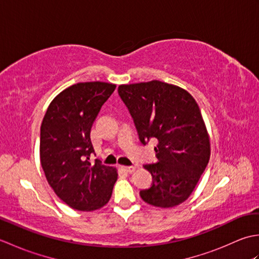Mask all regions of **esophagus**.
<instances>
[{
	"mask_svg": "<svg viewBox=\"0 0 259 259\" xmlns=\"http://www.w3.org/2000/svg\"><path fill=\"white\" fill-rule=\"evenodd\" d=\"M120 169L123 170V171H125V172H134L135 170H136V167H134V166H131V167H128V166H121Z\"/></svg>",
	"mask_w": 259,
	"mask_h": 259,
	"instance_id": "34e87169",
	"label": "esophagus"
}]
</instances>
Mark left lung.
Wrapping results in <instances>:
<instances>
[{
    "label": "left lung",
    "instance_id": "8db88e82",
    "mask_svg": "<svg viewBox=\"0 0 259 259\" xmlns=\"http://www.w3.org/2000/svg\"><path fill=\"white\" fill-rule=\"evenodd\" d=\"M118 92L140 141L158 142V161L144 166L152 184L140 197L158 208L180 205L196 188L210 158V138L196 100L183 88L159 80L121 84Z\"/></svg>",
    "mask_w": 259,
    "mask_h": 259
}]
</instances>
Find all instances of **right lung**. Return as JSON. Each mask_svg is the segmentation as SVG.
Instances as JSON below:
<instances>
[{
    "mask_svg": "<svg viewBox=\"0 0 259 259\" xmlns=\"http://www.w3.org/2000/svg\"><path fill=\"white\" fill-rule=\"evenodd\" d=\"M108 82H79L61 91L43 117L40 161L49 185L71 208L93 211L107 205L118 170L95 160L90 131L115 89Z\"/></svg>",
    "mask_w": 259,
    "mask_h": 259,
    "instance_id": "1",
    "label": "right lung"
}]
</instances>
